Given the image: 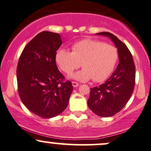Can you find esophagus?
<instances>
[{"label": "esophagus", "mask_w": 151, "mask_h": 151, "mask_svg": "<svg viewBox=\"0 0 151 151\" xmlns=\"http://www.w3.org/2000/svg\"><path fill=\"white\" fill-rule=\"evenodd\" d=\"M72 86L74 87H78V86H79V84L77 83V82H72Z\"/></svg>", "instance_id": "34e87169"}]
</instances>
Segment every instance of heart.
Masks as SVG:
<instances>
[{
	"label": "heart",
	"instance_id": "b5f03b06",
	"mask_svg": "<svg viewBox=\"0 0 151 151\" xmlns=\"http://www.w3.org/2000/svg\"><path fill=\"white\" fill-rule=\"evenodd\" d=\"M72 51L61 49L56 54V62L59 68L67 74L81 66L82 70L70 76L80 81L92 79L94 82H102L113 71L118 59L115 46L100 41L84 39L77 41L72 46Z\"/></svg>",
	"mask_w": 151,
	"mask_h": 151
}]
</instances>
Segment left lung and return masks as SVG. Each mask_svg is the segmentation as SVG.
<instances>
[{"label":"left lung","instance_id":"left-lung-1","mask_svg":"<svg viewBox=\"0 0 151 151\" xmlns=\"http://www.w3.org/2000/svg\"><path fill=\"white\" fill-rule=\"evenodd\" d=\"M96 34L110 38L118 52L119 64L115 72L105 83L90 89L87 100L94 114L108 117L120 112L130 100L135 87V67L131 53L118 38L109 32Z\"/></svg>","mask_w":151,"mask_h":151}]
</instances>
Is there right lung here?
<instances>
[{"label":"right lung","mask_w":151,"mask_h":151,"mask_svg":"<svg viewBox=\"0 0 151 151\" xmlns=\"http://www.w3.org/2000/svg\"><path fill=\"white\" fill-rule=\"evenodd\" d=\"M62 44L59 34L42 31L25 46L18 63L20 98L28 110L44 118L62 113L73 90L70 81L63 82L64 77L56 64Z\"/></svg>","instance_id":"right-lung-1"}]
</instances>
